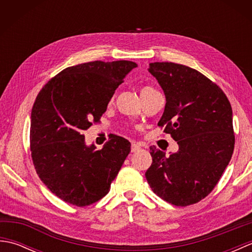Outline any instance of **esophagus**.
<instances>
[{"mask_svg":"<svg viewBox=\"0 0 252 252\" xmlns=\"http://www.w3.org/2000/svg\"><path fill=\"white\" fill-rule=\"evenodd\" d=\"M140 149H141V146L138 145L137 143H132V145H131V152L132 153H135L137 151H140Z\"/></svg>","mask_w":252,"mask_h":252,"instance_id":"obj_1","label":"esophagus"}]
</instances>
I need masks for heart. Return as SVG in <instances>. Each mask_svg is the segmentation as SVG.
Wrapping results in <instances>:
<instances>
[{"mask_svg":"<svg viewBox=\"0 0 252 252\" xmlns=\"http://www.w3.org/2000/svg\"><path fill=\"white\" fill-rule=\"evenodd\" d=\"M153 91H156V90H155V89L152 88V87H149V85H144V87H142V88L140 89V94H141V96H143V95H145V94H147V93L153 92Z\"/></svg>","mask_w":252,"mask_h":252,"instance_id":"heart-1","label":"heart"}]
</instances>
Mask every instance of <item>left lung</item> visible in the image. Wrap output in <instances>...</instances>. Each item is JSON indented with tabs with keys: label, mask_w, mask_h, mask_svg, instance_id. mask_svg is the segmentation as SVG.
<instances>
[{
	"label": "left lung",
	"mask_w": 252,
	"mask_h": 252,
	"mask_svg": "<svg viewBox=\"0 0 252 252\" xmlns=\"http://www.w3.org/2000/svg\"><path fill=\"white\" fill-rule=\"evenodd\" d=\"M148 71L165 95L158 126L179 144L165 157L151 147L145 176L155 194L174 206H189L215 189L232 158L233 111L223 91L199 71L174 63H152Z\"/></svg>",
	"instance_id": "left-lung-1"
}]
</instances>
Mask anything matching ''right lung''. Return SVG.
<instances>
[{"instance_id":"1","label":"right lung","mask_w":252,"mask_h":252,"mask_svg":"<svg viewBox=\"0 0 252 252\" xmlns=\"http://www.w3.org/2000/svg\"><path fill=\"white\" fill-rule=\"evenodd\" d=\"M136 67L129 61L80 63L63 69L37 94L31 111L32 161L40 180L65 202L85 207L101 199L130 154L126 138L112 135L97 151L85 144L83 131L99 121Z\"/></svg>"}]
</instances>
